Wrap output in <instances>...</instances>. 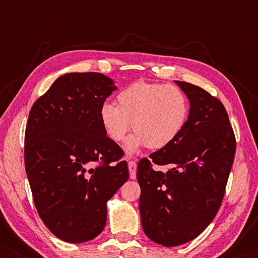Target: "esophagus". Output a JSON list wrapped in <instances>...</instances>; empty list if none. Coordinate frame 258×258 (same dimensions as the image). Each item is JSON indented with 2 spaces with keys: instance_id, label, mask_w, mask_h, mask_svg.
Returning a JSON list of instances; mask_svg holds the SVG:
<instances>
[{
  "instance_id": "esophagus-1",
  "label": "esophagus",
  "mask_w": 258,
  "mask_h": 258,
  "mask_svg": "<svg viewBox=\"0 0 258 258\" xmlns=\"http://www.w3.org/2000/svg\"><path fill=\"white\" fill-rule=\"evenodd\" d=\"M136 167H137V165H136L135 161H130L128 163L130 179H135L136 178Z\"/></svg>"
}]
</instances>
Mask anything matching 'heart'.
<instances>
[{
    "label": "heart",
    "mask_w": 258,
    "mask_h": 258,
    "mask_svg": "<svg viewBox=\"0 0 258 258\" xmlns=\"http://www.w3.org/2000/svg\"><path fill=\"white\" fill-rule=\"evenodd\" d=\"M117 105L104 102L100 121L104 133L121 142L132 129L124 151L129 156L144 147L157 150L171 144L184 129L189 116L185 94L172 84L134 82L117 94Z\"/></svg>",
    "instance_id": "1"
}]
</instances>
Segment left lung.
<instances>
[{
  "mask_svg": "<svg viewBox=\"0 0 258 258\" xmlns=\"http://www.w3.org/2000/svg\"><path fill=\"white\" fill-rule=\"evenodd\" d=\"M189 100L186 124L177 139L137 165L144 234L164 246L196 238L220 209L234 163L236 140L227 110L194 84L175 81ZM157 164L165 170L154 171Z\"/></svg>",
  "mask_w": 258,
  "mask_h": 258,
  "instance_id": "obj_1",
  "label": "left lung"
}]
</instances>
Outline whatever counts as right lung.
Returning <instances> with one entry per match:
<instances>
[{"instance_id": "add662e5", "label": "right lung", "mask_w": 258, "mask_h": 258, "mask_svg": "<svg viewBox=\"0 0 258 258\" xmlns=\"http://www.w3.org/2000/svg\"><path fill=\"white\" fill-rule=\"evenodd\" d=\"M116 89L103 74H64L29 112L28 181L41 220L64 242L83 243L100 235L107 202L129 178L128 164L119 161L122 149L100 121L101 105Z\"/></svg>"}]
</instances>
